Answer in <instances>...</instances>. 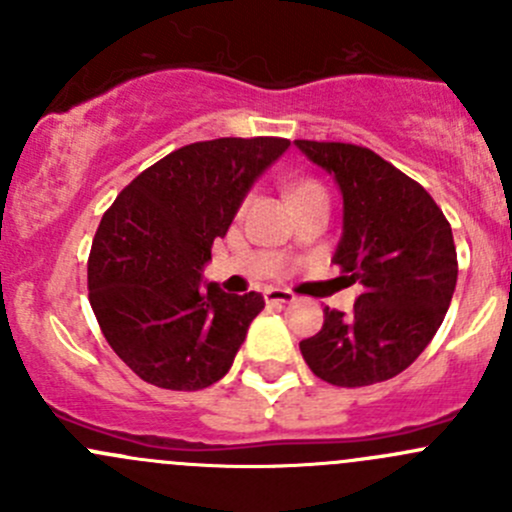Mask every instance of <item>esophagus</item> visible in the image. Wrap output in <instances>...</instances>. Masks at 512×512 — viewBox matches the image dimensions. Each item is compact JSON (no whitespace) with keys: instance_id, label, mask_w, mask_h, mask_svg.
<instances>
[{"instance_id":"34e87169","label":"esophagus","mask_w":512,"mask_h":512,"mask_svg":"<svg viewBox=\"0 0 512 512\" xmlns=\"http://www.w3.org/2000/svg\"><path fill=\"white\" fill-rule=\"evenodd\" d=\"M267 304H289L294 302V294L287 289H265Z\"/></svg>"}]
</instances>
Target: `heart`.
Returning a JSON list of instances; mask_svg holds the SVG:
<instances>
[{"label":"heart","mask_w":512,"mask_h":512,"mask_svg":"<svg viewBox=\"0 0 512 512\" xmlns=\"http://www.w3.org/2000/svg\"><path fill=\"white\" fill-rule=\"evenodd\" d=\"M309 185H314V183H299V185H292V188H289V195L297 193V190H302V188H309Z\"/></svg>","instance_id":"b5f03b06"}]
</instances>
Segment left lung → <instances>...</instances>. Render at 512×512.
Segmentation results:
<instances>
[{
	"instance_id": "1",
	"label": "left lung",
	"mask_w": 512,
	"mask_h": 512,
	"mask_svg": "<svg viewBox=\"0 0 512 512\" xmlns=\"http://www.w3.org/2000/svg\"><path fill=\"white\" fill-rule=\"evenodd\" d=\"M342 193V237L332 262L359 285L354 312L324 309L299 342L319 379L369 386L409 369L441 327L458 280L453 232L431 195L374 151L294 141Z\"/></svg>"
}]
</instances>
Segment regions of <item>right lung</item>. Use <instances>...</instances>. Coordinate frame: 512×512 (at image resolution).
<instances>
[{"label": "right lung", "mask_w": 512, "mask_h": 512, "mask_svg": "<svg viewBox=\"0 0 512 512\" xmlns=\"http://www.w3.org/2000/svg\"><path fill=\"white\" fill-rule=\"evenodd\" d=\"M287 138L190 143L143 170L101 218L89 257V299L118 359L148 384L198 391L230 371L260 292L203 280L215 237L235 220Z\"/></svg>", "instance_id": "right-lung-1"}]
</instances>
